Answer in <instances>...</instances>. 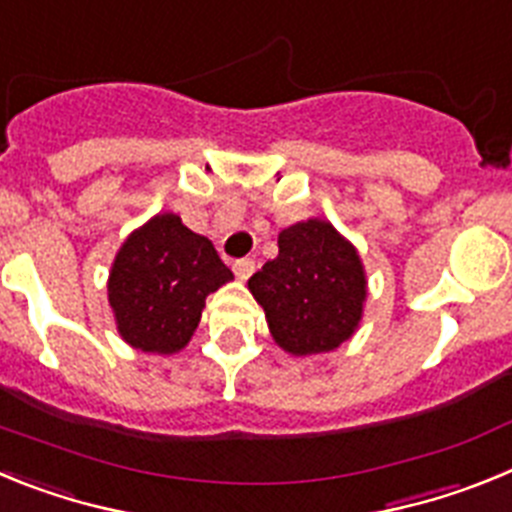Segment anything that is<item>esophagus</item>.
Here are the masks:
<instances>
[{
    "instance_id": "esophagus-1",
    "label": "esophagus",
    "mask_w": 512,
    "mask_h": 512,
    "mask_svg": "<svg viewBox=\"0 0 512 512\" xmlns=\"http://www.w3.org/2000/svg\"><path fill=\"white\" fill-rule=\"evenodd\" d=\"M253 269H256V264H253L251 259H238L233 261V271H235V277L241 279V282H246L248 277L253 274Z\"/></svg>"
}]
</instances>
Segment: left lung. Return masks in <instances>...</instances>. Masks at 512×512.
<instances>
[{
    "label": "left lung",
    "instance_id": "left-lung-1",
    "mask_svg": "<svg viewBox=\"0 0 512 512\" xmlns=\"http://www.w3.org/2000/svg\"><path fill=\"white\" fill-rule=\"evenodd\" d=\"M271 336L295 356L323 354L351 338L366 297L359 253L325 220L279 233V256L248 279Z\"/></svg>",
    "mask_w": 512,
    "mask_h": 512
}]
</instances>
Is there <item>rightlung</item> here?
I'll return each mask as SVG.
<instances>
[{
    "mask_svg": "<svg viewBox=\"0 0 512 512\" xmlns=\"http://www.w3.org/2000/svg\"><path fill=\"white\" fill-rule=\"evenodd\" d=\"M233 279L212 243L179 215H156L122 243L112 264L110 305L130 346L174 354L187 346L210 292Z\"/></svg>",
    "mask_w": 512,
    "mask_h": 512,
    "instance_id": "right-lung-1",
    "label": "right lung"
}]
</instances>
